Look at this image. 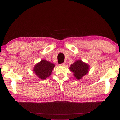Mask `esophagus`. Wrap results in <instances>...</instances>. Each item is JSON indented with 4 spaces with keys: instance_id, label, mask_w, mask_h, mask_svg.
<instances>
[{
    "instance_id": "esophagus-1",
    "label": "esophagus",
    "mask_w": 120,
    "mask_h": 120,
    "mask_svg": "<svg viewBox=\"0 0 120 120\" xmlns=\"http://www.w3.org/2000/svg\"><path fill=\"white\" fill-rule=\"evenodd\" d=\"M60 65H61V66H64V65H65V63H64V62L62 63V64H60Z\"/></svg>"
}]
</instances>
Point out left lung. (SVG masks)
<instances>
[{
    "instance_id": "8db88e82",
    "label": "left lung",
    "mask_w": 120,
    "mask_h": 120,
    "mask_svg": "<svg viewBox=\"0 0 120 120\" xmlns=\"http://www.w3.org/2000/svg\"><path fill=\"white\" fill-rule=\"evenodd\" d=\"M89 66L82 60H77L70 66V70L74 72V76L77 79H80L88 72Z\"/></svg>"
}]
</instances>
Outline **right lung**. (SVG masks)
<instances>
[{
	"instance_id": "1",
	"label": "right lung",
	"mask_w": 120,
	"mask_h": 120,
	"mask_svg": "<svg viewBox=\"0 0 120 120\" xmlns=\"http://www.w3.org/2000/svg\"><path fill=\"white\" fill-rule=\"evenodd\" d=\"M54 66L53 64L42 60L35 65L33 71L41 79H45L51 74Z\"/></svg>"
}]
</instances>
